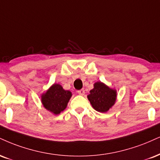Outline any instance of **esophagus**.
I'll list each match as a JSON object with an SVG mask.
<instances>
[{"mask_svg": "<svg viewBox=\"0 0 160 160\" xmlns=\"http://www.w3.org/2000/svg\"><path fill=\"white\" fill-rule=\"evenodd\" d=\"M78 93L80 95H84V94H85V90H84V89L78 90Z\"/></svg>", "mask_w": 160, "mask_h": 160, "instance_id": "1", "label": "esophagus"}]
</instances>
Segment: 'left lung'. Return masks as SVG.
Returning a JSON list of instances; mask_svg holds the SVG:
<instances>
[{"label": "left lung", "mask_w": 160, "mask_h": 160, "mask_svg": "<svg viewBox=\"0 0 160 160\" xmlns=\"http://www.w3.org/2000/svg\"><path fill=\"white\" fill-rule=\"evenodd\" d=\"M87 98L96 111L106 112L115 103L117 91L101 81L96 82L94 83V88L90 90Z\"/></svg>", "instance_id": "8db88e82"}]
</instances>
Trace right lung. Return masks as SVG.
<instances>
[{
	"mask_svg": "<svg viewBox=\"0 0 160 160\" xmlns=\"http://www.w3.org/2000/svg\"><path fill=\"white\" fill-rule=\"evenodd\" d=\"M72 92L65 90L58 83H53L45 93L42 94L41 101L45 108L54 115H59L67 107Z\"/></svg>",
	"mask_w": 160,
	"mask_h": 160,
	"instance_id": "add662e5",
	"label": "right lung"
}]
</instances>
